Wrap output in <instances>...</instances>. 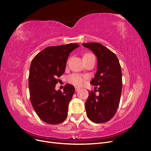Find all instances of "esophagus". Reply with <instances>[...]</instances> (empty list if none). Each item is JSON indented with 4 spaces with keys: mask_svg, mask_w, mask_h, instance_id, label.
Instances as JSON below:
<instances>
[{
    "mask_svg": "<svg viewBox=\"0 0 151 151\" xmlns=\"http://www.w3.org/2000/svg\"><path fill=\"white\" fill-rule=\"evenodd\" d=\"M75 89H76V91H78L80 89V88H79V87H76Z\"/></svg>",
    "mask_w": 151,
    "mask_h": 151,
    "instance_id": "1",
    "label": "esophagus"
}]
</instances>
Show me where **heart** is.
Listing matches in <instances>:
<instances>
[{
  "label": "heart",
  "mask_w": 151,
  "mask_h": 151,
  "mask_svg": "<svg viewBox=\"0 0 151 151\" xmlns=\"http://www.w3.org/2000/svg\"><path fill=\"white\" fill-rule=\"evenodd\" d=\"M91 55H93L91 54V53L86 54L84 56V58L88 57L89 56H91ZM86 78V77L85 76L79 75V74H72L71 76H69V81H70L71 83L74 84V85L81 86V85L83 84Z\"/></svg>",
  "instance_id": "heart-1"
}]
</instances>
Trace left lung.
<instances>
[{
	"mask_svg": "<svg viewBox=\"0 0 151 151\" xmlns=\"http://www.w3.org/2000/svg\"><path fill=\"white\" fill-rule=\"evenodd\" d=\"M97 57V72L91 84L98 87L99 96L90 91L85 103L88 118L96 123H105L115 115L122 89V73L116 55L99 43L82 44ZM95 90V89H94Z\"/></svg>",
	"mask_w": 151,
	"mask_h": 151,
	"instance_id": "obj_1",
	"label": "left lung"
}]
</instances>
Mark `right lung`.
I'll return each instance as SVG.
<instances>
[{"instance_id": "add662e5", "label": "right lung", "mask_w": 151, "mask_h": 151, "mask_svg": "<svg viewBox=\"0 0 151 151\" xmlns=\"http://www.w3.org/2000/svg\"><path fill=\"white\" fill-rule=\"evenodd\" d=\"M79 47L77 43L49 47L31 62L28 79L31 103L40 119L48 124H59L67 116L74 87L67 84L63 92L55 88L65 72L68 55Z\"/></svg>"}]
</instances>
